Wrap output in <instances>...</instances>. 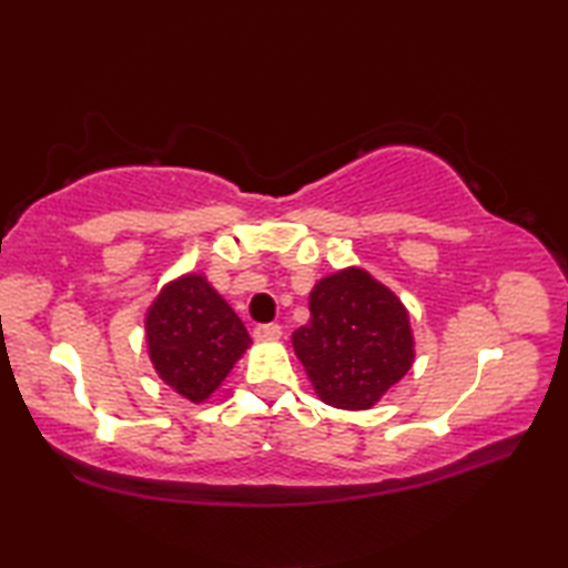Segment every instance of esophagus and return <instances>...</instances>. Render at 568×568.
Masks as SVG:
<instances>
[{"label":"esophagus","instance_id":"1","mask_svg":"<svg viewBox=\"0 0 568 568\" xmlns=\"http://www.w3.org/2000/svg\"><path fill=\"white\" fill-rule=\"evenodd\" d=\"M281 334H283L281 324H275V322L258 324V327L253 329V336H256L258 342H275V339H281Z\"/></svg>","mask_w":568,"mask_h":568}]
</instances>
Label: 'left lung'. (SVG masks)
I'll return each mask as SVG.
<instances>
[{
  "label": "left lung",
  "mask_w": 568,
  "mask_h": 568,
  "mask_svg": "<svg viewBox=\"0 0 568 568\" xmlns=\"http://www.w3.org/2000/svg\"><path fill=\"white\" fill-rule=\"evenodd\" d=\"M297 358L320 400L368 409L415 361L409 315L364 268L322 277L310 293V322L293 334Z\"/></svg>",
  "instance_id": "obj_1"
}]
</instances>
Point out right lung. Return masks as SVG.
I'll return each mask as SVG.
<instances>
[{"instance_id":"1","label":"right lung","mask_w":568,"mask_h":568,"mask_svg":"<svg viewBox=\"0 0 568 568\" xmlns=\"http://www.w3.org/2000/svg\"><path fill=\"white\" fill-rule=\"evenodd\" d=\"M146 342L161 381L190 403H204L244 356L251 336L207 277L187 273L153 300Z\"/></svg>"}]
</instances>
